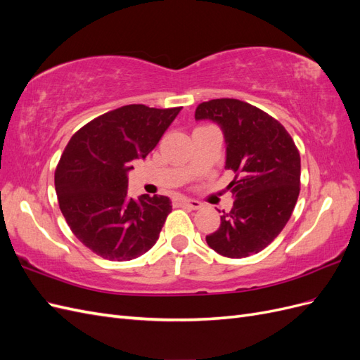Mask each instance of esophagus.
Masks as SVG:
<instances>
[{
  "label": "esophagus",
  "instance_id": "1",
  "mask_svg": "<svg viewBox=\"0 0 360 360\" xmlns=\"http://www.w3.org/2000/svg\"><path fill=\"white\" fill-rule=\"evenodd\" d=\"M180 204H181L183 207H188V209H192V210H198V209H201V207H202V204H201L200 201L191 200V198H183V200H180Z\"/></svg>",
  "mask_w": 360,
  "mask_h": 360
}]
</instances>
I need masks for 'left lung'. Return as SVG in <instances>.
Here are the masks:
<instances>
[{"label":"left lung","mask_w":360,"mask_h":360,"mask_svg":"<svg viewBox=\"0 0 360 360\" xmlns=\"http://www.w3.org/2000/svg\"><path fill=\"white\" fill-rule=\"evenodd\" d=\"M195 120H212L226 144L225 169L233 209L205 237L217 254L245 258L275 240L290 219L300 192V155L278 120L237 99H213L197 106Z\"/></svg>","instance_id":"1"}]
</instances>
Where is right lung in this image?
Wrapping results in <instances>:
<instances>
[{
	"label": "right lung",
	"instance_id": "obj_1",
	"mask_svg": "<svg viewBox=\"0 0 360 360\" xmlns=\"http://www.w3.org/2000/svg\"><path fill=\"white\" fill-rule=\"evenodd\" d=\"M181 108H117L86 123L56 169L60 210L78 240L111 261H129L156 243L172 205L163 195H127V172L146 159Z\"/></svg>",
	"mask_w": 360,
	"mask_h": 360
}]
</instances>
